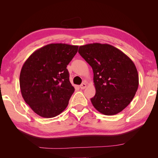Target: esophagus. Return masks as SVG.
<instances>
[{"instance_id": "34e87169", "label": "esophagus", "mask_w": 158, "mask_h": 158, "mask_svg": "<svg viewBox=\"0 0 158 158\" xmlns=\"http://www.w3.org/2000/svg\"><path fill=\"white\" fill-rule=\"evenodd\" d=\"M86 86H87L86 84H85V82H83L82 84H81V85H80V89H85V88H86Z\"/></svg>"}]
</instances>
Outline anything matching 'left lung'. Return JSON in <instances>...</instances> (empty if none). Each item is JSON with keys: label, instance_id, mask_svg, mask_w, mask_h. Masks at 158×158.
I'll list each match as a JSON object with an SVG mask.
<instances>
[{"label": "left lung", "instance_id": "left-lung-1", "mask_svg": "<svg viewBox=\"0 0 158 158\" xmlns=\"http://www.w3.org/2000/svg\"><path fill=\"white\" fill-rule=\"evenodd\" d=\"M78 52L93 70L95 94L91 102L94 107L106 115L122 111L135 97L139 84L132 60L109 44L82 45Z\"/></svg>", "mask_w": 158, "mask_h": 158}]
</instances>
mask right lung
Listing matches in <instances>:
<instances>
[{
	"instance_id": "right-lung-1",
	"label": "right lung",
	"mask_w": 158,
	"mask_h": 158,
	"mask_svg": "<svg viewBox=\"0 0 158 158\" xmlns=\"http://www.w3.org/2000/svg\"><path fill=\"white\" fill-rule=\"evenodd\" d=\"M78 46L51 44L36 50L23 64L20 75L22 95L38 115L52 118L67 107L74 88L66 66Z\"/></svg>"
}]
</instances>
